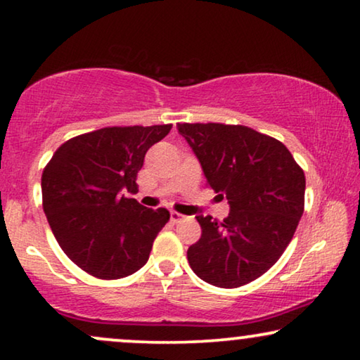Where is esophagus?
Wrapping results in <instances>:
<instances>
[{"instance_id":"obj_1","label":"esophagus","mask_w":360,"mask_h":360,"mask_svg":"<svg viewBox=\"0 0 360 360\" xmlns=\"http://www.w3.org/2000/svg\"><path fill=\"white\" fill-rule=\"evenodd\" d=\"M186 218V216H184V214H180L179 211H172L170 213V221L174 224H176V223H181V221H184Z\"/></svg>"}]
</instances>
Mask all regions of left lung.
I'll use <instances>...</instances> for the list:
<instances>
[{
	"label": "left lung",
	"mask_w": 360,
	"mask_h": 360,
	"mask_svg": "<svg viewBox=\"0 0 360 360\" xmlns=\"http://www.w3.org/2000/svg\"><path fill=\"white\" fill-rule=\"evenodd\" d=\"M176 129L203 167L206 184L231 206L228 218L196 216L198 243L186 257L214 287L238 288L285 252L304 210V172L282 142L240 124L184 122Z\"/></svg>",
	"instance_id": "1"
}]
</instances>
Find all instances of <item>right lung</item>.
Segmentation results:
<instances>
[{"mask_svg": "<svg viewBox=\"0 0 360 360\" xmlns=\"http://www.w3.org/2000/svg\"><path fill=\"white\" fill-rule=\"evenodd\" d=\"M172 124L110 126L72 137L42 172V206L58 245L86 274L116 280L147 262L152 244L170 219L126 198L137 191L146 152Z\"/></svg>", "mask_w": 360, "mask_h": 360, "instance_id": "1", "label": "right lung"}]
</instances>
